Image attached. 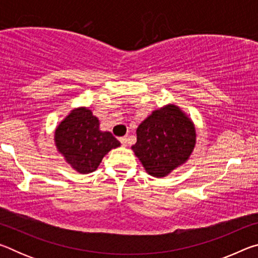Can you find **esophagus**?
<instances>
[{
    "mask_svg": "<svg viewBox=\"0 0 258 258\" xmlns=\"http://www.w3.org/2000/svg\"><path fill=\"white\" fill-rule=\"evenodd\" d=\"M119 140H120L121 145H123L124 147H126V146L128 145V137H123V138H120Z\"/></svg>",
    "mask_w": 258,
    "mask_h": 258,
    "instance_id": "esophagus-1",
    "label": "esophagus"
}]
</instances>
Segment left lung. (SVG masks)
<instances>
[{
    "label": "left lung",
    "instance_id": "obj_1",
    "mask_svg": "<svg viewBox=\"0 0 258 258\" xmlns=\"http://www.w3.org/2000/svg\"><path fill=\"white\" fill-rule=\"evenodd\" d=\"M192 119L174 103L152 111L138 126L135 156L149 175L160 178L189 160L197 141Z\"/></svg>",
    "mask_w": 258,
    "mask_h": 258
}]
</instances>
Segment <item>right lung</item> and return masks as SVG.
<instances>
[{
	"instance_id": "obj_1",
	"label": "right lung",
	"mask_w": 258,
	"mask_h": 258,
	"mask_svg": "<svg viewBox=\"0 0 258 258\" xmlns=\"http://www.w3.org/2000/svg\"><path fill=\"white\" fill-rule=\"evenodd\" d=\"M54 145L59 154L77 173L94 172L102 158L120 142L108 131L100 130L98 117L86 107H78L54 130Z\"/></svg>"
}]
</instances>
